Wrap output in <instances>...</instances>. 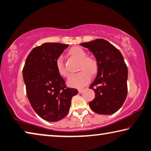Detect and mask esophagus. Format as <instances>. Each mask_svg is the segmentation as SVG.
Returning <instances> with one entry per match:
<instances>
[{"label":"esophagus","mask_w":151,"mask_h":151,"mask_svg":"<svg viewBox=\"0 0 151 151\" xmlns=\"http://www.w3.org/2000/svg\"><path fill=\"white\" fill-rule=\"evenodd\" d=\"M83 91H84V90H83V89H79L78 90V92L80 93H82Z\"/></svg>","instance_id":"esophagus-1"}]
</instances>
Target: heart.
I'll return each instance as SVG.
<instances>
[{
  "label": "heart",
  "instance_id": "heart-1",
  "mask_svg": "<svg viewBox=\"0 0 151 151\" xmlns=\"http://www.w3.org/2000/svg\"><path fill=\"white\" fill-rule=\"evenodd\" d=\"M69 53L73 58L80 61L78 71H81L70 76L68 80V85L76 88H82L90 81V75L93 76L97 73L98 70V61L92 57L87 56L86 51L79 46L71 47L69 51ZM55 65L59 75L62 77H68L69 73L64 65L62 57L60 56L57 58Z\"/></svg>",
  "mask_w": 151,
  "mask_h": 151
}]
</instances>
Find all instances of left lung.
I'll return each mask as SVG.
<instances>
[{
	"label": "left lung",
	"mask_w": 151,
	"mask_h": 151,
	"mask_svg": "<svg viewBox=\"0 0 151 151\" xmlns=\"http://www.w3.org/2000/svg\"><path fill=\"white\" fill-rule=\"evenodd\" d=\"M88 48L98 61L97 76L90 86L95 98L89 103L99 114H112L120 109L128 93V68L120 51L105 39L81 43Z\"/></svg>",
	"instance_id": "8db88e82"
}]
</instances>
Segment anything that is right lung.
I'll return each mask as SVG.
<instances>
[{
  "label": "right lung",
  "mask_w": 151,
  "mask_h": 151,
  "mask_svg": "<svg viewBox=\"0 0 151 151\" xmlns=\"http://www.w3.org/2000/svg\"><path fill=\"white\" fill-rule=\"evenodd\" d=\"M69 45L45 43L35 47L26 59L23 76L29 102L43 120L57 122L70 110L71 98L78 93L67 88L56 69V59Z\"/></svg>",
  "instance_id": "add662e5"
}]
</instances>
